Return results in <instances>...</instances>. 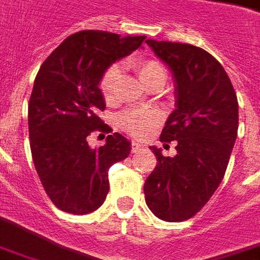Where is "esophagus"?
Returning <instances> with one entry per match:
<instances>
[{"label":"esophagus","instance_id":"esophagus-1","mask_svg":"<svg viewBox=\"0 0 260 260\" xmlns=\"http://www.w3.org/2000/svg\"><path fill=\"white\" fill-rule=\"evenodd\" d=\"M144 147H146V146H144L143 143H139V142H132V152L140 151V150Z\"/></svg>","mask_w":260,"mask_h":260}]
</instances>
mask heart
I'll use <instances>...</instances> for the list:
<instances>
[{"instance_id":"1","label":"heart","mask_w":260,"mask_h":260,"mask_svg":"<svg viewBox=\"0 0 260 260\" xmlns=\"http://www.w3.org/2000/svg\"><path fill=\"white\" fill-rule=\"evenodd\" d=\"M135 69H136L139 79L147 87L159 79L165 80V69L158 61H154V59H139L135 62ZM118 77H120V69L117 65L109 67L101 77L99 91L108 105L116 102ZM159 121H161V117L155 110H132L131 109L121 113L117 118L118 126L135 138L147 136L159 124Z\"/></svg>"}]
</instances>
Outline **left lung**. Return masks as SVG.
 Wrapping results in <instances>:
<instances>
[{"mask_svg":"<svg viewBox=\"0 0 260 260\" xmlns=\"http://www.w3.org/2000/svg\"><path fill=\"white\" fill-rule=\"evenodd\" d=\"M173 72L176 109L159 140H177V154L150 147L156 166L144 183L148 209L159 219L181 222L210 201L226 172L237 138L239 102L222 65L201 47L146 41Z\"/></svg>","mask_w":260,"mask_h":260,"instance_id":"obj_1","label":"left lung"}]
</instances>
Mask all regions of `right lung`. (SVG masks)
<instances>
[{"instance_id":"obj_1","label":"right lung","mask_w":260,"mask_h":260,"mask_svg":"<svg viewBox=\"0 0 260 260\" xmlns=\"http://www.w3.org/2000/svg\"><path fill=\"white\" fill-rule=\"evenodd\" d=\"M144 39L79 31L45 59L35 77L28 104L32 161L50 201L65 213L83 215L101 207L109 192V168L129 155L131 142L117 132L99 148H91L87 136L112 131L98 117L106 108L101 77Z\"/></svg>"}]
</instances>
